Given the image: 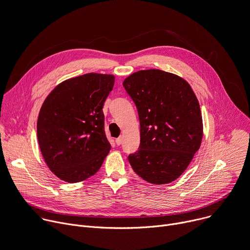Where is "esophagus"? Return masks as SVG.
I'll list each match as a JSON object with an SVG mask.
<instances>
[{"mask_svg":"<svg viewBox=\"0 0 250 250\" xmlns=\"http://www.w3.org/2000/svg\"><path fill=\"white\" fill-rule=\"evenodd\" d=\"M123 141H124L123 137H120V138L116 139V144H117L118 146H120V145H122V144H123Z\"/></svg>","mask_w":250,"mask_h":250,"instance_id":"1","label":"esophagus"}]
</instances>
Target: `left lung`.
<instances>
[{
    "mask_svg": "<svg viewBox=\"0 0 250 250\" xmlns=\"http://www.w3.org/2000/svg\"><path fill=\"white\" fill-rule=\"evenodd\" d=\"M137 105L141 145L128 155L133 171L152 185H167L188 168L199 149L203 124L189 83L162 70H144L123 83Z\"/></svg>",
    "mask_w": 250,
    "mask_h": 250,
    "instance_id": "left-lung-1",
    "label": "left lung"
}]
</instances>
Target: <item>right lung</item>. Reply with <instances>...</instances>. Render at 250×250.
Here are the masks:
<instances>
[{
  "label": "right lung",
  "mask_w": 250,
  "mask_h": 250,
  "mask_svg": "<svg viewBox=\"0 0 250 250\" xmlns=\"http://www.w3.org/2000/svg\"><path fill=\"white\" fill-rule=\"evenodd\" d=\"M115 76L89 73L59 83L43 101L37 135L44 162L56 176L80 183L101 168L110 150L104 103Z\"/></svg>",
  "instance_id": "right-lung-1"
}]
</instances>
